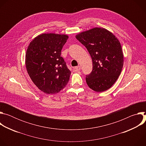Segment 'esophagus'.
Masks as SVG:
<instances>
[{
	"mask_svg": "<svg viewBox=\"0 0 146 146\" xmlns=\"http://www.w3.org/2000/svg\"><path fill=\"white\" fill-rule=\"evenodd\" d=\"M74 69H75V70H76V71H79V70H80L81 68H80V66H76V67L74 68Z\"/></svg>",
	"mask_w": 146,
	"mask_h": 146,
	"instance_id": "obj_1",
	"label": "esophagus"
}]
</instances>
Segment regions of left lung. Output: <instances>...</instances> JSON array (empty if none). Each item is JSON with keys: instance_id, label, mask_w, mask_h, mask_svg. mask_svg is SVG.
<instances>
[{"instance_id": "obj_1", "label": "left lung", "mask_w": 146, "mask_h": 146, "mask_svg": "<svg viewBox=\"0 0 146 146\" xmlns=\"http://www.w3.org/2000/svg\"><path fill=\"white\" fill-rule=\"evenodd\" d=\"M89 52L92 70L86 75L88 87L96 92L109 89L118 78L123 64L121 44L115 36L106 29L95 28L76 36Z\"/></svg>"}]
</instances>
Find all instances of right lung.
<instances>
[{
  "label": "right lung",
  "instance_id": "obj_1",
  "mask_svg": "<svg viewBox=\"0 0 146 146\" xmlns=\"http://www.w3.org/2000/svg\"><path fill=\"white\" fill-rule=\"evenodd\" d=\"M68 38L66 35L44 33L35 37L28 47L25 64L28 74L47 94L59 92L69 82L71 72L60 56Z\"/></svg>",
  "mask_w": 146,
  "mask_h": 146
}]
</instances>
